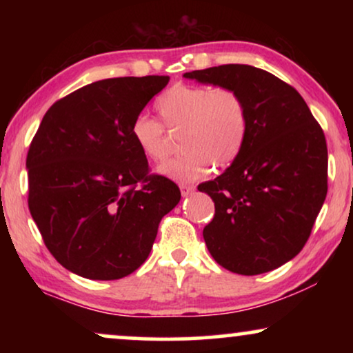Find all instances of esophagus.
<instances>
[{"label":"esophagus","mask_w":353,"mask_h":353,"mask_svg":"<svg viewBox=\"0 0 353 353\" xmlns=\"http://www.w3.org/2000/svg\"><path fill=\"white\" fill-rule=\"evenodd\" d=\"M180 191H181V196L186 197V196H190L192 191H194V186H192V185H186V183H183V185H180Z\"/></svg>","instance_id":"obj_1"}]
</instances>
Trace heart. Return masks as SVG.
I'll list each match as a JSON object with an SVG mask.
<instances>
[{
	"label": "heart",
	"mask_w": 353,
	"mask_h": 353,
	"mask_svg": "<svg viewBox=\"0 0 353 353\" xmlns=\"http://www.w3.org/2000/svg\"><path fill=\"white\" fill-rule=\"evenodd\" d=\"M154 108L167 128L183 130L180 149L185 152L159 167L161 175L175 181H194L205 176L212 165H231L248 139V104L231 88L178 83L163 91ZM132 138L148 161L157 163L167 157L165 132L157 120L138 115Z\"/></svg>",
	"instance_id": "heart-1"
}]
</instances>
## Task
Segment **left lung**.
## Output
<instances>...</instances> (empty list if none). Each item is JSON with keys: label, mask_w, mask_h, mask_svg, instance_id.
Here are the masks:
<instances>
[{"label": "left lung", "mask_w": 353, "mask_h": 353, "mask_svg": "<svg viewBox=\"0 0 353 353\" xmlns=\"http://www.w3.org/2000/svg\"><path fill=\"white\" fill-rule=\"evenodd\" d=\"M183 77L238 91L249 110L238 159L197 186L215 202L207 249L233 273L272 272L301 252L326 199L325 133L302 96L267 70L226 64Z\"/></svg>", "instance_id": "obj_1"}]
</instances>
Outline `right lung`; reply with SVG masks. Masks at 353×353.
<instances>
[{"label":"right lung","instance_id":"1","mask_svg":"<svg viewBox=\"0 0 353 353\" xmlns=\"http://www.w3.org/2000/svg\"><path fill=\"white\" fill-rule=\"evenodd\" d=\"M170 77H120L56 101L27 154L28 209L46 248L69 272L120 279L141 267L178 186L149 175L133 120ZM142 185L137 188V183Z\"/></svg>","mask_w":353,"mask_h":353}]
</instances>
